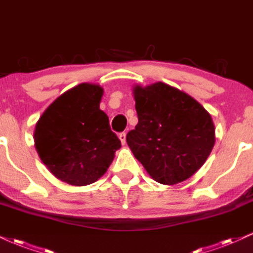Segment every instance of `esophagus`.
Segmentation results:
<instances>
[{
    "instance_id": "1",
    "label": "esophagus",
    "mask_w": 253,
    "mask_h": 253,
    "mask_svg": "<svg viewBox=\"0 0 253 253\" xmlns=\"http://www.w3.org/2000/svg\"><path fill=\"white\" fill-rule=\"evenodd\" d=\"M118 138L121 139V143L122 144H126V132H121L120 135H118Z\"/></svg>"
}]
</instances>
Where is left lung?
Returning <instances> with one entry per match:
<instances>
[{
    "label": "left lung",
    "instance_id": "obj_1",
    "mask_svg": "<svg viewBox=\"0 0 253 253\" xmlns=\"http://www.w3.org/2000/svg\"><path fill=\"white\" fill-rule=\"evenodd\" d=\"M138 123L126 143L148 174L176 185L206 162L215 143L212 117L194 98L165 83L132 88Z\"/></svg>",
    "mask_w": 253,
    "mask_h": 253
}]
</instances>
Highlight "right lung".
Segmentation results:
<instances>
[{"label":"right lung","mask_w":253,"mask_h":253,"mask_svg":"<svg viewBox=\"0 0 253 253\" xmlns=\"http://www.w3.org/2000/svg\"><path fill=\"white\" fill-rule=\"evenodd\" d=\"M104 90L83 83L43 111L34 130L39 157L56 179L72 186L96 182L106 173L121 141L99 109Z\"/></svg>","instance_id":"right-lung-1"}]
</instances>
